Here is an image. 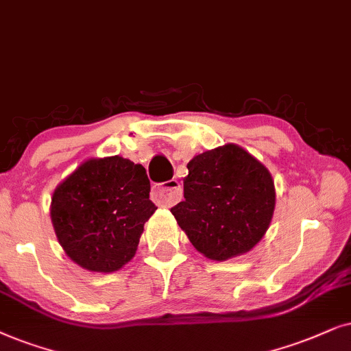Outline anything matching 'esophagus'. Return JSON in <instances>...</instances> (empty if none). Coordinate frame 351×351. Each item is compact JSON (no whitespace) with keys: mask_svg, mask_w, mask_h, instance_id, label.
<instances>
[{"mask_svg":"<svg viewBox=\"0 0 351 351\" xmlns=\"http://www.w3.org/2000/svg\"><path fill=\"white\" fill-rule=\"evenodd\" d=\"M181 197H183V189L176 180H170L152 189L154 202L163 205V207H173L180 202Z\"/></svg>","mask_w":351,"mask_h":351,"instance_id":"34e87169","label":"esophagus"}]
</instances>
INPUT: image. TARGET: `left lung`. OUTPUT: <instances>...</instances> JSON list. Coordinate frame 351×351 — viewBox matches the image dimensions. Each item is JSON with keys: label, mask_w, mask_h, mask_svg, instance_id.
Instances as JSON below:
<instances>
[{"label": "left lung", "mask_w": 351, "mask_h": 351, "mask_svg": "<svg viewBox=\"0 0 351 351\" xmlns=\"http://www.w3.org/2000/svg\"><path fill=\"white\" fill-rule=\"evenodd\" d=\"M184 200L171 208L191 244L215 261L250 252L268 231L276 205L273 176L237 144H224L188 163Z\"/></svg>", "instance_id": "8db88e82"}]
</instances>
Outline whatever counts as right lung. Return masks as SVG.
Here are the masks:
<instances>
[{
    "instance_id": "add662e5",
    "label": "right lung",
    "mask_w": 351,
    "mask_h": 351,
    "mask_svg": "<svg viewBox=\"0 0 351 351\" xmlns=\"http://www.w3.org/2000/svg\"><path fill=\"white\" fill-rule=\"evenodd\" d=\"M146 168L120 156L88 158L56 186L51 221L73 263L114 273L133 258L144 223L157 207L149 200Z\"/></svg>"
}]
</instances>
